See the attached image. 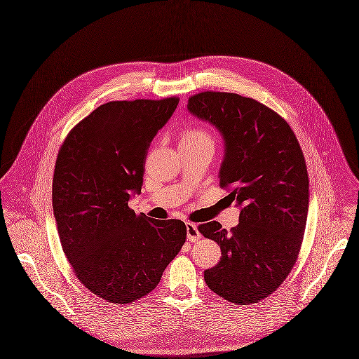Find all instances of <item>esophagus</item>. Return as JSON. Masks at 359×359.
<instances>
[{
    "label": "esophagus",
    "mask_w": 359,
    "mask_h": 359,
    "mask_svg": "<svg viewBox=\"0 0 359 359\" xmlns=\"http://www.w3.org/2000/svg\"><path fill=\"white\" fill-rule=\"evenodd\" d=\"M186 228H187V239L190 242H198L199 238H201V233L198 231V226L193 224V222H187L186 224Z\"/></svg>",
    "instance_id": "34e87169"
}]
</instances>
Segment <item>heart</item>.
<instances>
[{
  "label": "heart",
  "mask_w": 359,
  "mask_h": 359,
  "mask_svg": "<svg viewBox=\"0 0 359 359\" xmlns=\"http://www.w3.org/2000/svg\"><path fill=\"white\" fill-rule=\"evenodd\" d=\"M183 144H213V139L210 134L202 128V127H191L187 128L183 135H182V142Z\"/></svg>",
  "instance_id": "b5f03b06"
}]
</instances>
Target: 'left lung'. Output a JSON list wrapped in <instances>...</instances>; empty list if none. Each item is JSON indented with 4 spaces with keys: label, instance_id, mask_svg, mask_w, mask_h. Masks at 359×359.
Instances as JSON below:
<instances>
[{
    "label": "left lung",
    "instance_id": "left-lung-1",
    "mask_svg": "<svg viewBox=\"0 0 359 359\" xmlns=\"http://www.w3.org/2000/svg\"><path fill=\"white\" fill-rule=\"evenodd\" d=\"M187 108L220 131V187L242 208L231 231L217 221L198 226L221 248L205 281L228 302L257 304L276 291L299 255L309 209L304 151L288 123L252 98L203 91Z\"/></svg>",
    "mask_w": 359,
    "mask_h": 359
}]
</instances>
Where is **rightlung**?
Wrapping results in <instances>:
<instances>
[{
	"mask_svg": "<svg viewBox=\"0 0 359 359\" xmlns=\"http://www.w3.org/2000/svg\"><path fill=\"white\" fill-rule=\"evenodd\" d=\"M177 104V97L104 104L60 147L52 190L60 242L83 285L111 304L153 291L186 242L183 221L153 220L128 206L140 193L150 143Z\"/></svg>",
	"mask_w": 359,
	"mask_h": 359,
	"instance_id": "obj_1",
	"label": "right lung"
}]
</instances>
